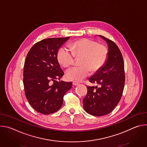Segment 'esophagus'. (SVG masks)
Here are the masks:
<instances>
[{
	"label": "esophagus",
	"mask_w": 147,
	"mask_h": 147,
	"mask_svg": "<svg viewBox=\"0 0 147 147\" xmlns=\"http://www.w3.org/2000/svg\"><path fill=\"white\" fill-rule=\"evenodd\" d=\"M80 84V83L77 81H73V85L74 86H78Z\"/></svg>",
	"instance_id": "1"
}]
</instances>
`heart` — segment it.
Wrapping results in <instances>:
<instances>
[{
  "label": "heart",
  "instance_id": "heart-1",
  "mask_svg": "<svg viewBox=\"0 0 147 147\" xmlns=\"http://www.w3.org/2000/svg\"><path fill=\"white\" fill-rule=\"evenodd\" d=\"M71 51L66 47H61L57 53L59 64L64 68L72 66L75 57L80 58V66L75 67L68 71L67 78L72 81H80L87 77L91 71H99L105 65L108 58L109 51L103 44L90 38L76 40L70 44Z\"/></svg>",
  "mask_w": 147,
  "mask_h": 147
}]
</instances>
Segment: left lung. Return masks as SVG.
Returning <instances> with one entry per match:
<instances>
[{
    "mask_svg": "<svg viewBox=\"0 0 147 147\" xmlns=\"http://www.w3.org/2000/svg\"><path fill=\"white\" fill-rule=\"evenodd\" d=\"M108 44L109 55L105 65L89 78L99 87L87 86V94L83 99L84 108L89 114L101 116L110 113L119 102L124 87L125 73L121 53L112 40L100 35Z\"/></svg>",
    "mask_w": 147,
    "mask_h": 147,
    "instance_id": "left-lung-1",
    "label": "left lung"
}]
</instances>
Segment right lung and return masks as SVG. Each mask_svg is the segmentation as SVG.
I'll return each mask as SVG.
<instances>
[{"mask_svg": "<svg viewBox=\"0 0 147 147\" xmlns=\"http://www.w3.org/2000/svg\"><path fill=\"white\" fill-rule=\"evenodd\" d=\"M70 37L47 38L35 44L28 52L24 66L26 96L38 112L49 115L62 106L71 82H58L64 74L57 59L59 48Z\"/></svg>", "mask_w": 147, "mask_h": 147, "instance_id": "add662e5", "label": "right lung"}]
</instances>
